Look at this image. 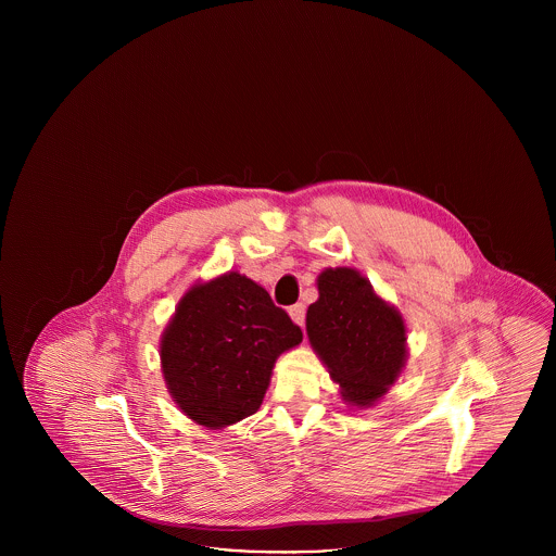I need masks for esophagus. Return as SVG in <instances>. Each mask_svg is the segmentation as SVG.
Here are the masks:
<instances>
[{"instance_id": "obj_1", "label": "esophagus", "mask_w": 556, "mask_h": 556, "mask_svg": "<svg viewBox=\"0 0 556 556\" xmlns=\"http://www.w3.org/2000/svg\"><path fill=\"white\" fill-rule=\"evenodd\" d=\"M290 317L295 325H304V317H306V308H304V304H293L290 306Z\"/></svg>"}]
</instances>
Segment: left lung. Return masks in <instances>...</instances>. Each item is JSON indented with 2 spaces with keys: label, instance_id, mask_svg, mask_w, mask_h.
<instances>
[{
  "label": "left lung",
  "instance_id": "left-lung-1",
  "mask_svg": "<svg viewBox=\"0 0 556 556\" xmlns=\"http://www.w3.org/2000/svg\"><path fill=\"white\" fill-rule=\"evenodd\" d=\"M317 288L306 313L311 345L348 404L372 406L404 369V318L354 268H325Z\"/></svg>",
  "mask_w": 556,
  "mask_h": 556
}]
</instances>
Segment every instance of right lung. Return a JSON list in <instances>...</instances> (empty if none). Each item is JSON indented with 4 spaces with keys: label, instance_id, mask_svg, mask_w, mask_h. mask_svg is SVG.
Here are the masks:
<instances>
[{
    "label": "right lung",
    "instance_id": "1",
    "mask_svg": "<svg viewBox=\"0 0 556 556\" xmlns=\"http://www.w3.org/2000/svg\"><path fill=\"white\" fill-rule=\"evenodd\" d=\"M300 342L268 291L229 270L181 298L160 340L162 375L191 421L223 429L261 408L275 361Z\"/></svg>",
    "mask_w": 556,
    "mask_h": 556
}]
</instances>
